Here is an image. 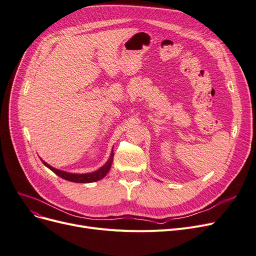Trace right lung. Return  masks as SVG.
Returning <instances> with one entry per match:
<instances>
[{"label":"right lung","instance_id":"obj_1","mask_svg":"<svg viewBox=\"0 0 256 256\" xmlns=\"http://www.w3.org/2000/svg\"><path fill=\"white\" fill-rule=\"evenodd\" d=\"M113 158H114V152L112 150V152H110V154L108 160L106 162V164L104 166H102L100 168L93 172H88V174H73V172L60 170L58 168H54L53 166L49 165L44 160H42V159L40 160L44 163V165H46L49 170H51L54 174H56L58 176L62 178V179H64L66 181L74 182V183H92V182L102 180V178L106 176V174L108 172V170L110 168V166H112Z\"/></svg>","mask_w":256,"mask_h":256}]
</instances>
